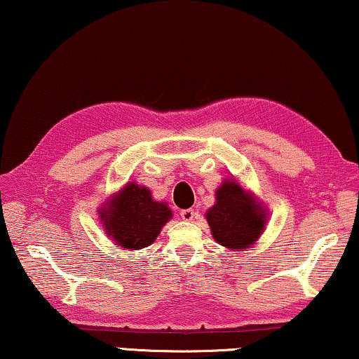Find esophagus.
I'll list each match as a JSON object with an SVG mask.
<instances>
[{
	"mask_svg": "<svg viewBox=\"0 0 359 359\" xmlns=\"http://www.w3.org/2000/svg\"><path fill=\"white\" fill-rule=\"evenodd\" d=\"M181 218L184 219V222H192V219H194V217H196V212L192 210V208H186V210H181Z\"/></svg>",
	"mask_w": 359,
	"mask_h": 359,
	"instance_id": "obj_1",
	"label": "esophagus"
}]
</instances>
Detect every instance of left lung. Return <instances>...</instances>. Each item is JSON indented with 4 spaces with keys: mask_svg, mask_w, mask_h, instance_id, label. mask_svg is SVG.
Listing matches in <instances>:
<instances>
[{
    "mask_svg": "<svg viewBox=\"0 0 359 359\" xmlns=\"http://www.w3.org/2000/svg\"><path fill=\"white\" fill-rule=\"evenodd\" d=\"M266 207L236 178H226L215 191V203L205 212L213 239L228 250L252 249L266 229Z\"/></svg>",
    "mask_w": 359,
    "mask_h": 359,
    "instance_id": "obj_1",
    "label": "left lung"
}]
</instances>
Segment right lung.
Segmentation results:
<instances>
[{
	"mask_svg": "<svg viewBox=\"0 0 359 359\" xmlns=\"http://www.w3.org/2000/svg\"><path fill=\"white\" fill-rule=\"evenodd\" d=\"M97 212L104 233L130 252L151 245L173 217L167 202L156 201L151 189L136 181L114 192Z\"/></svg>",
	"mask_w": 359,
	"mask_h": 359,
	"instance_id": "add662e5",
	"label": "right lung"
}]
</instances>
